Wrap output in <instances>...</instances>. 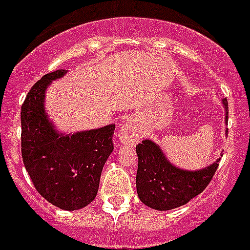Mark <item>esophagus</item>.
Instances as JSON below:
<instances>
[{"label": "esophagus", "mask_w": 250, "mask_h": 250, "mask_svg": "<svg viewBox=\"0 0 250 250\" xmlns=\"http://www.w3.org/2000/svg\"><path fill=\"white\" fill-rule=\"evenodd\" d=\"M139 134L137 133V130L133 128V125L130 123H125V125L121 127L120 132H118V141L120 143L125 144H136L139 141Z\"/></svg>", "instance_id": "esophagus-1"}]
</instances>
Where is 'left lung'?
<instances>
[{"mask_svg": "<svg viewBox=\"0 0 250 250\" xmlns=\"http://www.w3.org/2000/svg\"><path fill=\"white\" fill-rule=\"evenodd\" d=\"M222 104L227 123V99H223ZM136 150L138 155L137 193L146 206L158 211H169L180 207L200 195L213 178L221 159L218 158L202 169L186 170L175 167L165 157L162 148L151 139H144L136 146Z\"/></svg>", "mask_w": 250, "mask_h": 250, "instance_id": "1", "label": "left lung"}]
</instances>
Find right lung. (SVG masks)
Masks as SVG:
<instances>
[{"mask_svg":"<svg viewBox=\"0 0 250 250\" xmlns=\"http://www.w3.org/2000/svg\"><path fill=\"white\" fill-rule=\"evenodd\" d=\"M66 70L49 72L29 90L22 109V158L34 188L65 211L83 208L99 191L104 163L113 151L114 125L62 133L45 109V92Z\"/></svg>","mask_w":250,"mask_h":250,"instance_id":"add662e5","label":"right lung"}]
</instances>
